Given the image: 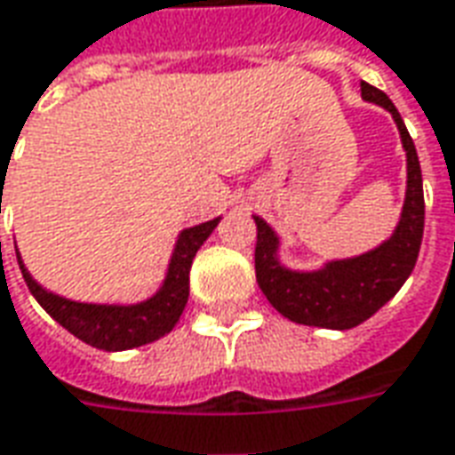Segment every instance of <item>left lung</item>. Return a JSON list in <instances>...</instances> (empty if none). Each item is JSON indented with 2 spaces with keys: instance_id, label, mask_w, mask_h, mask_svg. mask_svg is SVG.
Listing matches in <instances>:
<instances>
[{
  "instance_id": "left-lung-1",
  "label": "left lung",
  "mask_w": 455,
  "mask_h": 455,
  "mask_svg": "<svg viewBox=\"0 0 455 455\" xmlns=\"http://www.w3.org/2000/svg\"><path fill=\"white\" fill-rule=\"evenodd\" d=\"M362 100L392 113L406 152V192L396 227L379 246L352 259L325 260L298 271L281 259V236L266 219H256V281L268 303L298 325L349 330L389 303L411 275L424 236V184L414 140L389 95L362 81Z\"/></svg>"
}]
</instances>
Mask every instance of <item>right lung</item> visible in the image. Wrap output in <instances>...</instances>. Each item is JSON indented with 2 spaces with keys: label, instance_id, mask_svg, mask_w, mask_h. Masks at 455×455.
I'll list each match as a JSON object with an SVG mask.
<instances>
[{
  "label": "right lung",
  "instance_id": "obj_1",
  "mask_svg": "<svg viewBox=\"0 0 455 455\" xmlns=\"http://www.w3.org/2000/svg\"><path fill=\"white\" fill-rule=\"evenodd\" d=\"M219 221L221 217L180 231L167 271H164V281L150 298L140 303H81V300L63 298L53 291H46L39 281H34L19 251L17 260L31 295L59 325L66 327L71 335L84 339L91 347L123 352V349L140 347V345L164 338L177 325L189 298L192 260L196 251L202 249V243L212 236Z\"/></svg>",
  "mask_w": 455,
  "mask_h": 455
}]
</instances>
